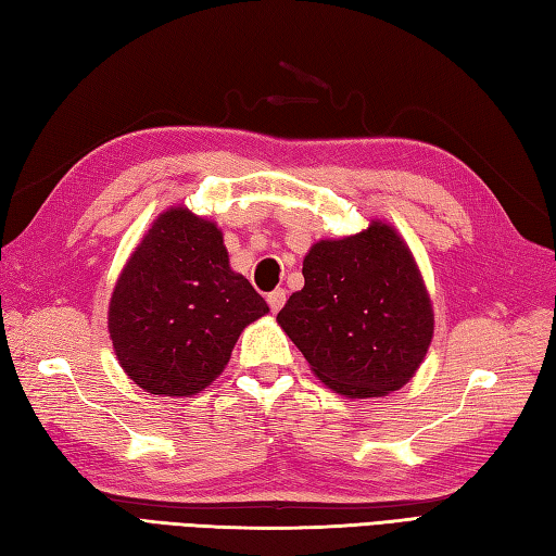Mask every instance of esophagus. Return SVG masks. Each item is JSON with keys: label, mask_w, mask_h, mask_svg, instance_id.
I'll list each match as a JSON object with an SVG mask.
<instances>
[{"label": "esophagus", "mask_w": 556, "mask_h": 556, "mask_svg": "<svg viewBox=\"0 0 556 556\" xmlns=\"http://www.w3.org/2000/svg\"><path fill=\"white\" fill-rule=\"evenodd\" d=\"M266 302H268L270 312L278 314V312L282 309V304H286V290H280V288H278V290H274V292H268Z\"/></svg>", "instance_id": "34e87169"}]
</instances>
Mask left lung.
Instances as JSON below:
<instances>
[{"instance_id":"1","label":"left lung","mask_w":556,"mask_h":556,"mask_svg":"<svg viewBox=\"0 0 556 556\" xmlns=\"http://www.w3.org/2000/svg\"><path fill=\"white\" fill-rule=\"evenodd\" d=\"M304 288L278 324L321 383L345 399H379L420 369L434 309L410 247L387 220L319 240L302 262Z\"/></svg>"}]
</instances>
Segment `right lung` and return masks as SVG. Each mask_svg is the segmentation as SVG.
I'll return each mask as SVG.
<instances>
[{"mask_svg":"<svg viewBox=\"0 0 556 556\" xmlns=\"http://www.w3.org/2000/svg\"><path fill=\"white\" fill-rule=\"evenodd\" d=\"M266 314L262 294L230 268L218 225L173 206L124 264L108 331L136 387L191 399L220 377L237 338Z\"/></svg>","mask_w":556,"mask_h":556,"instance_id":"add662e5","label":"right lung"}]
</instances>
